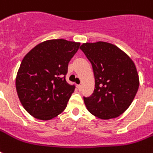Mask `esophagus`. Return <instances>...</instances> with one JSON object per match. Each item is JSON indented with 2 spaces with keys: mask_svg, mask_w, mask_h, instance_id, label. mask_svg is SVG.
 Instances as JSON below:
<instances>
[{
  "mask_svg": "<svg viewBox=\"0 0 153 153\" xmlns=\"http://www.w3.org/2000/svg\"><path fill=\"white\" fill-rule=\"evenodd\" d=\"M77 87H78V90H79V91H81V90H82L81 85H77Z\"/></svg>",
  "mask_w": 153,
  "mask_h": 153,
  "instance_id": "1",
  "label": "esophagus"
}]
</instances>
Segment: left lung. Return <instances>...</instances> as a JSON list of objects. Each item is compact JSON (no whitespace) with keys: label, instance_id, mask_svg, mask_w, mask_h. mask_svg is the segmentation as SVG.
Wrapping results in <instances>:
<instances>
[{"label":"left lung","instance_id":"left-lung-1","mask_svg":"<svg viewBox=\"0 0 153 153\" xmlns=\"http://www.w3.org/2000/svg\"><path fill=\"white\" fill-rule=\"evenodd\" d=\"M80 49L91 62L94 91L84 98L86 109L103 120L117 117L128 109L139 87L134 62L127 54L106 42L82 44Z\"/></svg>","mask_w":153,"mask_h":153}]
</instances>
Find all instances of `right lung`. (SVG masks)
I'll return each mask as SVG.
<instances>
[{
    "mask_svg": "<svg viewBox=\"0 0 153 153\" xmlns=\"http://www.w3.org/2000/svg\"><path fill=\"white\" fill-rule=\"evenodd\" d=\"M80 43L50 39L26 54L16 78L18 97L25 110L35 118L48 121L67 107L74 86L67 82L68 63Z\"/></svg>",
    "mask_w": 153,
    "mask_h": 153,
    "instance_id": "right-lung-1",
    "label": "right lung"
}]
</instances>
